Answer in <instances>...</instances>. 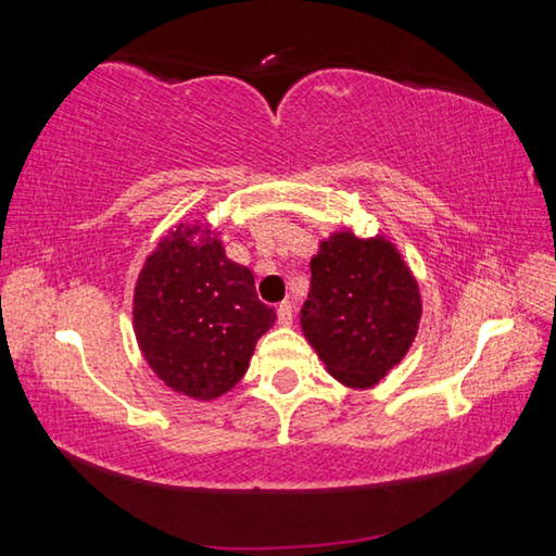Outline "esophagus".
Returning <instances> with one entry per match:
<instances>
[{"label":"esophagus","instance_id":"1","mask_svg":"<svg viewBox=\"0 0 556 556\" xmlns=\"http://www.w3.org/2000/svg\"><path fill=\"white\" fill-rule=\"evenodd\" d=\"M277 321L281 326H291V321H294V304L291 301H281L277 306Z\"/></svg>","mask_w":556,"mask_h":556}]
</instances>
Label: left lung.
Segmentation results:
<instances>
[{
	"label": "left lung",
	"instance_id": "8db88e82",
	"mask_svg": "<svg viewBox=\"0 0 556 556\" xmlns=\"http://www.w3.org/2000/svg\"><path fill=\"white\" fill-rule=\"evenodd\" d=\"M419 321V285L394 242L353 230L321 240L301 331L338 382L375 388L407 355Z\"/></svg>",
	"mask_w": 556,
	"mask_h": 556
}]
</instances>
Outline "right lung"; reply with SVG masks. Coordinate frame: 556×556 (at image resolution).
<instances>
[{"mask_svg":"<svg viewBox=\"0 0 556 556\" xmlns=\"http://www.w3.org/2000/svg\"><path fill=\"white\" fill-rule=\"evenodd\" d=\"M131 318L156 378L208 402L242 380L277 314L257 299L252 271L225 257L211 225L178 223L139 271Z\"/></svg>","mask_w":556,"mask_h":556,"instance_id":"right-lung-1","label":"right lung"}]
</instances>
